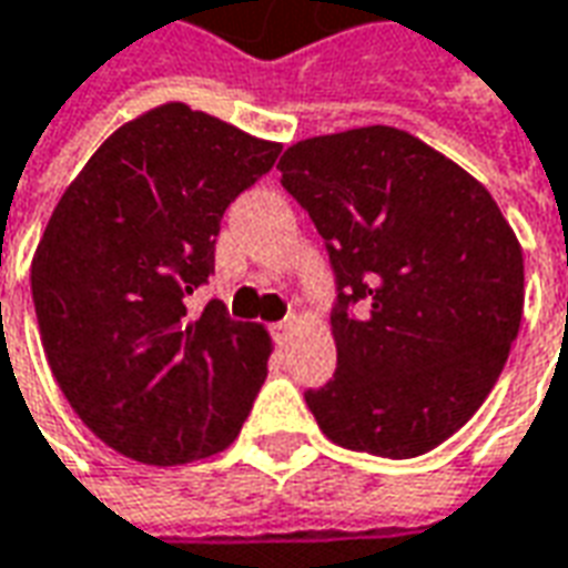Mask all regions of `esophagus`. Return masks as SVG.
<instances>
[{"label": "esophagus", "mask_w": 568, "mask_h": 568, "mask_svg": "<svg viewBox=\"0 0 568 568\" xmlns=\"http://www.w3.org/2000/svg\"><path fill=\"white\" fill-rule=\"evenodd\" d=\"M295 328H297V320L295 316H288V320H283V323L273 325V338L280 341V344H288V338L295 335Z\"/></svg>", "instance_id": "1"}]
</instances>
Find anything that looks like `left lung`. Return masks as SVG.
<instances>
[{
	"label": "left lung",
	"instance_id": "obj_1",
	"mask_svg": "<svg viewBox=\"0 0 568 568\" xmlns=\"http://www.w3.org/2000/svg\"><path fill=\"white\" fill-rule=\"evenodd\" d=\"M276 169L338 280V368L304 394L320 430L381 458L436 449L474 418L517 338V233L474 174L390 125L297 141Z\"/></svg>",
	"mask_w": 568,
	"mask_h": 568
}]
</instances>
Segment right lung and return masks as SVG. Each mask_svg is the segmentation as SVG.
<instances>
[{
	"label": "right lung",
	"instance_id": "add662e5",
	"mask_svg": "<svg viewBox=\"0 0 568 568\" xmlns=\"http://www.w3.org/2000/svg\"><path fill=\"white\" fill-rule=\"evenodd\" d=\"M280 150L172 101L119 125L54 205L30 267L39 335L67 403L119 455L190 464L243 430L271 335L221 301L190 316L184 297Z\"/></svg>",
	"mask_w": 568,
	"mask_h": 568
}]
</instances>
